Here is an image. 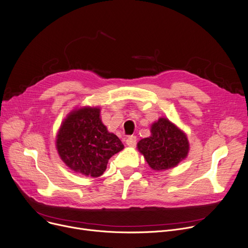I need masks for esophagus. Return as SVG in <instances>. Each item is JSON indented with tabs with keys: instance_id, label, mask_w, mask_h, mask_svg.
<instances>
[{
	"instance_id": "34e87169",
	"label": "esophagus",
	"mask_w": 248,
	"mask_h": 248,
	"mask_svg": "<svg viewBox=\"0 0 248 248\" xmlns=\"http://www.w3.org/2000/svg\"><path fill=\"white\" fill-rule=\"evenodd\" d=\"M137 143V137L136 136H129L127 139H126V144L129 146V147H134Z\"/></svg>"
}]
</instances>
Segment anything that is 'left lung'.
Masks as SVG:
<instances>
[{
	"instance_id": "8db88e82",
	"label": "left lung",
	"mask_w": 248,
	"mask_h": 248,
	"mask_svg": "<svg viewBox=\"0 0 248 248\" xmlns=\"http://www.w3.org/2000/svg\"><path fill=\"white\" fill-rule=\"evenodd\" d=\"M152 135L138 143V150L155 170L176 167L188 152L186 136L173 123L160 118L152 125Z\"/></svg>"
}]
</instances>
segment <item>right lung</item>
I'll return each mask as SVG.
<instances>
[{
  "label": "right lung",
  "instance_id": "right-lung-1",
  "mask_svg": "<svg viewBox=\"0 0 248 248\" xmlns=\"http://www.w3.org/2000/svg\"><path fill=\"white\" fill-rule=\"evenodd\" d=\"M99 108L73 111L62 123L56 139L62 160L75 172L97 178L108 160L124 148L120 139L109 133L99 117Z\"/></svg>",
  "mask_w": 248,
  "mask_h": 248
}]
</instances>
